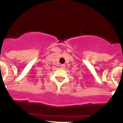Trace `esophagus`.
Returning <instances> with one entry per match:
<instances>
[{
    "label": "esophagus",
    "mask_w": 123,
    "mask_h": 123,
    "mask_svg": "<svg viewBox=\"0 0 123 123\" xmlns=\"http://www.w3.org/2000/svg\"><path fill=\"white\" fill-rule=\"evenodd\" d=\"M60 67H61V68H62V69H63V68H65V64H61Z\"/></svg>",
    "instance_id": "esophagus-1"
}]
</instances>
